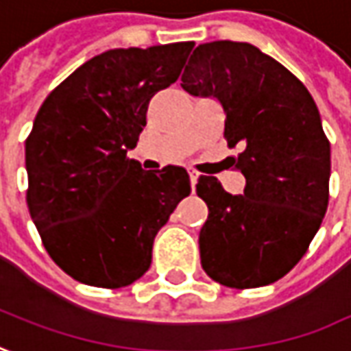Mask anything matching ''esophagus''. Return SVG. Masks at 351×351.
I'll use <instances>...</instances> for the list:
<instances>
[{
    "label": "esophagus",
    "instance_id": "34e87169",
    "mask_svg": "<svg viewBox=\"0 0 351 351\" xmlns=\"http://www.w3.org/2000/svg\"><path fill=\"white\" fill-rule=\"evenodd\" d=\"M198 178H199L198 173H194V171L190 173V184H192V190H194V186H196V182H198Z\"/></svg>",
    "mask_w": 351,
    "mask_h": 351
}]
</instances>
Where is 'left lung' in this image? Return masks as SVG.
<instances>
[{"mask_svg":"<svg viewBox=\"0 0 351 351\" xmlns=\"http://www.w3.org/2000/svg\"><path fill=\"white\" fill-rule=\"evenodd\" d=\"M194 97L215 99L225 138L245 149L243 194L199 176L208 204L199 262L217 284L247 289L278 282L307 252L328 208L330 143L317 104L299 79L248 43L199 44L180 77Z\"/></svg>","mask_w":351,"mask_h":351,"instance_id":"1","label":"left lung"}]
</instances>
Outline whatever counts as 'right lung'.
Returning a JSON list of instances; mask_svg holds the SVG:
<instances>
[{"label": "right lung", "instance_id": "add662e5", "mask_svg": "<svg viewBox=\"0 0 351 351\" xmlns=\"http://www.w3.org/2000/svg\"><path fill=\"white\" fill-rule=\"evenodd\" d=\"M194 43L114 48L46 97L25 141L27 204L44 248L81 284L124 287L152 266L155 235L190 194L186 169L128 159L157 91L175 83Z\"/></svg>", "mask_w": 351, "mask_h": 351}]
</instances>
